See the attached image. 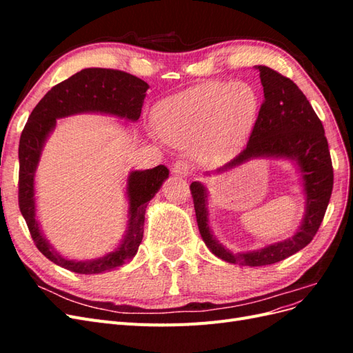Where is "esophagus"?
Returning <instances> with one entry per match:
<instances>
[{"instance_id": "esophagus-1", "label": "esophagus", "mask_w": 353, "mask_h": 353, "mask_svg": "<svg viewBox=\"0 0 353 353\" xmlns=\"http://www.w3.org/2000/svg\"><path fill=\"white\" fill-rule=\"evenodd\" d=\"M172 172L181 176H190L193 172V166H191L187 160H176L172 166Z\"/></svg>"}]
</instances>
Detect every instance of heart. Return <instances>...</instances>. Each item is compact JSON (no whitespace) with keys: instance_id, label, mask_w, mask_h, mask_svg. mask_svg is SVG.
I'll return each instance as SVG.
<instances>
[{"instance_id":"b5f03b06","label":"heart","mask_w":353,"mask_h":353,"mask_svg":"<svg viewBox=\"0 0 353 353\" xmlns=\"http://www.w3.org/2000/svg\"><path fill=\"white\" fill-rule=\"evenodd\" d=\"M259 100L248 82H206L181 92L160 108V130L176 145H191L205 157L236 147L252 126Z\"/></svg>"}]
</instances>
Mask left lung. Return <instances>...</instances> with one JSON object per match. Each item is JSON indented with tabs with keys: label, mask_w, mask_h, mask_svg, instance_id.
Instances as JSON below:
<instances>
[{
	"label": "left lung",
	"mask_w": 353,
	"mask_h": 353,
	"mask_svg": "<svg viewBox=\"0 0 353 353\" xmlns=\"http://www.w3.org/2000/svg\"><path fill=\"white\" fill-rule=\"evenodd\" d=\"M263 87V101L256 117L249 141L243 152L218 172L243 165L253 157H287L301 168L306 213L294 236L256 252L232 254L213 239L208 223V194L200 183H191L199 231L210 252L230 263L263 266L280 262L312 241L324 219L333 191V163L324 126L297 85L268 66H256Z\"/></svg>",
	"instance_id": "left-lung-1"
}]
</instances>
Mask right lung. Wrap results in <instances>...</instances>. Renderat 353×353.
Here are the masks:
<instances>
[{"label": "right lung", "mask_w": 353, "mask_h": 353, "mask_svg": "<svg viewBox=\"0 0 353 353\" xmlns=\"http://www.w3.org/2000/svg\"><path fill=\"white\" fill-rule=\"evenodd\" d=\"M147 90V82L131 73L101 68L83 69L52 87L29 116L19 143V208L38 250L61 268L77 274H103L130 262L143 240L145 208L168 178L169 170L159 165L131 172L126 187L130 227L119 248L100 259L69 261L52 250L35 218L34 176L42 145L56 126V119L74 113L100 112L138 121Z\"/></svg>", "instance_id": "obj_1"}]
</instances>
